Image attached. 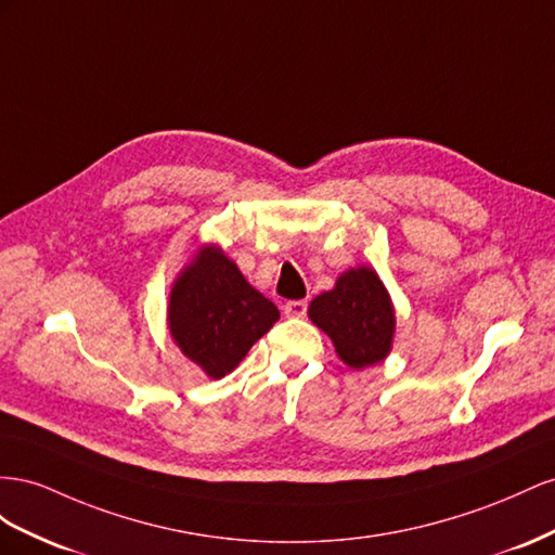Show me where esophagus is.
Segmentation results:
<instances>
[{
  "label": "esophagus",
  "mask_w": 555,
  "mask_h": 555,
  "mask_svg": "<svg viewBox=\"0 0 555 555\" xmlns=\"http://www.w3.org/2000/svg\"><path fill=\"white\" fill-rule=\"evenodd\" d=\"M307 309H309V305L305 302V299H293V302L283 305V313H286L288 319H305Z\"/></svg>",
  "instance_id": "34e87169"
}]
</instances>
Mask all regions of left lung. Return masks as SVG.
I'll return each instance as SVG.
<instances>
[{
	"instance_id": "obj_1",
	"label": "left lung",
	"mask_w": 555,
	"mask_h": 555,
	"mask_svg": "<svg viewBox=\"0 0 555 555\" xmlns=\"http://www.w3.org/2000/svg\"><path fill=\"white\" fill-rule=\"evenodd\" d=\"M309 319L327 332L348 367L376 365L390 351L395 311L382 279L370 267L341 274L335 291L313 299Z\"/></svg>"
}]
</instances>
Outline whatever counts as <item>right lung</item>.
Listing matches in <instances>:
<instances>
[{
  "instance_id": "right-lung-1",
  "label": "right lung",
  "mask_w": 555,
  "mask_h": 555,
  "mask_svg": "<svg viewBox=\"0 0 555 555\" xmlns=\"http://www.w3.org/2000/svg\"><path fill=\"white\" fill-rule=\"evenodd\" d=\"M276 321V305L253 288L218 248L199 253L169 299L173 341L211 378L240 365L248 348Z\"/></svg>"
}]
</instances>
